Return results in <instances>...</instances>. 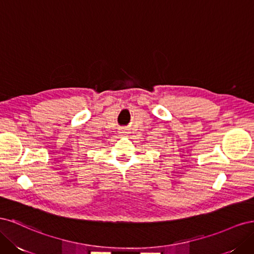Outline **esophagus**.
Returning a JSON list of instances; mask_svg holds the SVG:
<instances>
[{
	"label": "esophagus",
	"instance_id": "obj_1",
	"mask_svg": "<svg viewBox=\"0 0 254 254\" xmlns=\"http://www.w3.org/2000/svg\"><path fill=\"white\" fill-rule=\"evenodd\" d=\"M120 133H121V134H126L127 131H126L125 129H121V130H120Z\"/></svg>",
	"mask_w": 254,
	"mask_h": 254
}]
</instances>
